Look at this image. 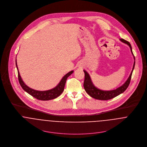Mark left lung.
<instances>
[{
    "label": "left lung",
    "instance_id": "8db88e82",
    "mask_svg": "<svg viewBox=\"0 0 147 147\" xmlns=\"http://www.w3.org/2000/svg\"><path fill=\"white\" fill-rule=\"evenodd\" d=\"M120 40L122 42L127 44L129 46L131 51L132 52V54L134 55V54L132 51V47H131L129 42L127 41L126 40L123 39V38H121ZM134 60L135 61V58L134 55ZM135 61H134L132 70L131 72V74H130L129 78H128L127 80L125 82V83L115 90H109V91L102 90H100V89H98L97 88H96L92 83V82L91 81L90 76L89 75L88 72L84 70V73H85V78H84V88L85 90L92 97H93L95 99L100 100H110V99H112V98L115 97L116 96H117L119 95L120 94L122 93L123 92H124L127 89V88H128L129 84L130 83L131 76L132 74L133 70L134 69V67H135Z\"/></svg>",
    "mask_w": 147,
    "mask_h": 147
}]
</instances>
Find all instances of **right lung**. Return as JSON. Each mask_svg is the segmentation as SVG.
Returning a JSON list of instances; mask_svg holds the SVG:
<instances>
[{
    "mask_svg": "<svg viewBox=\"0 0 147 147\" xmlns=\"http://www.w3.org/2000/svg\"><path fill=\"white\" fill-rule=\"evenodd\" d=\"M16 65L17 69H18V68L17 66L16 60ZM18 72L19 82V83L20 84L22 88L25 92H26L30 94L33 97L38 99L39 100H42V101H47V100H53V99L56 98L57 97L59 96L64 90V86H65L67 78L68 76H69L74 72L73 71H71L69 72L68 73H67L62 79L60 83L54 88L49 90H46V91H38V90H36L33 89H31L24 84V83L23 82V81L21 79L19 70Z\"/></svg>",
    "mask_w": 147,
    "mask_h": 147,
    "instance_id": "add662e5",
    "label": "right lung"
}]
</instances>
